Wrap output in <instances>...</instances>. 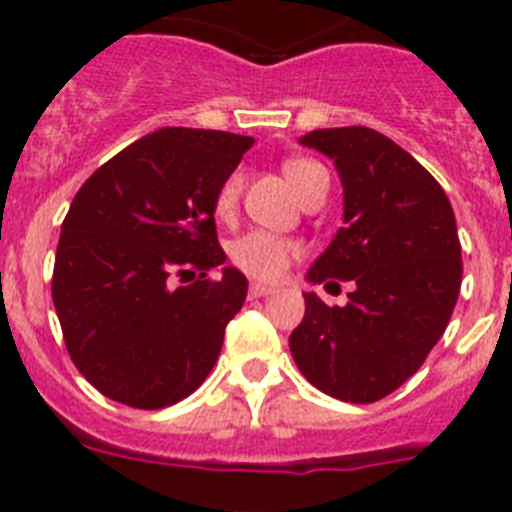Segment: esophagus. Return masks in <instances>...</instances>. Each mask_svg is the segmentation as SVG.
<instances>
[{"instance_id": "1", "label": "esophagus", "mask_w": 512, "mask_h": 512, "mask_svg": "<svg viewBox=\"0 0 512 512\" xmlns=\"http://www.w3.org/2000/svg\"><path fill=\"white\" fill-rule=\"evenodd\" d=\"M248 292H251V297H269V295H274V287H269V284H261V282H253Z\"/></svg>"}]
</instances>
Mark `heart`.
I'll return each mask as SVG.
<instances>
[{
    "label": "heart",
    "instance_id": "heart-1",
    "mask_svg": "<svg viewBox=\"0 0 512 512\" xmlns=\"http://www.w3.org/2000/svg\"><path fill=\"white\" fill-rule=\"evenodd\" d=\"M323 169L310 158H289L284 164V176L297 194H305L310 187L312 176ZM241 192V174H230L215 194V215L228 217L233 212L235 200ZM300 256V246L282 235L266 233V230H248L238 235L228 246V259L235 269H241L251 279L259 282H277L287 274L292 261Z\"/></svg>",
    "mask_w": 512,
    "mask_h": 512
}]
</instances>
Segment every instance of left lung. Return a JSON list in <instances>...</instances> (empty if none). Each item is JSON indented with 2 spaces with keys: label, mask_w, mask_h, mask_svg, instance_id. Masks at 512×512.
<instances>
[{
  "label": "left lung",
  "mask_w": 512,
  "mask_h": 512,
  "mask_svg": "<svg viewBox=\"0 0 512 512\" xmlns=\"http://www.w3.org/2000/svg\"><path fill=\"white\" fill-rule=\"evenodd\" d=\"M300 143L336 161L346 223L307 279L354 282V292L343 307L305 295L289 351L325 395L377 402L418 372L449 325L461 287L454 210L441 184L377 130H312Z\"/></svg>",
  "instance_id": "obj_1"
}]
</instances>
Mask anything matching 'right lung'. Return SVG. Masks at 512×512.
Segmentation results:
<instances>
[{"mask_svg":"<svg viewBox=\"0 0 512 512\" xmlns=\"http://www.w3.org/2000/svg\"><path fill=\"white\" fill-rule=\"evenodd\" d=\"M251 146L248 135L161 128L76 192L51 292L71 361L104 397L169 408L212 372L248 292L233 266L207 277L225 261L215 194Z\"/></svg>","mask_w":512,"mask_h":512,"instance_id":"1","label":"right lung"}]
</instances>
